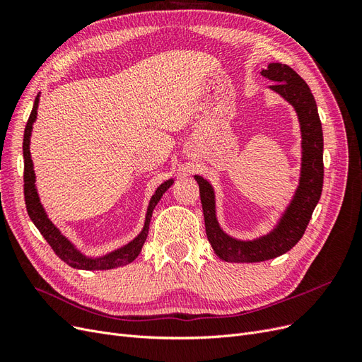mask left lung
Here are the masks:
<instances>
[{"instance_id":"left-lung-1","label":"left lung","mask_w":362,"mask_h":362,"mask_svg":"<svg viewBox=\"0 0 362 362\" xmlns=\"http://www.w3.org/2000/svg\"><path fill=\"white\" fill-rule=\"evenodd\" d=\"M261 74L275 81L270 89L294 107L302 131V170L299 187L278 226L254 242H240L226 235L216 218L214 192L196 175L204 210L205 233L216 255L229 262H259L288 252L302 238L323 189V131L317 104L308 84L287 64L270 63Z\"/></svg>"}]
</instances>
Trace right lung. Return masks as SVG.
<instances>
[{"label": "right lung", "instance_id": "right-lung-1", "mask_svg": "<svg viewBox=\"0 0 362 362\" xmlns=\"http://www.w3.org/2000/svg\"><path fill=\"white\" fill-rule=\"evenodd\" d=\"M37 105H39V95L35 100V105H33V110L30 113V117L27 120L25 131H24V141H23V151H24V198H25V205H27V211L28 216L33 221V223L36 225V228L43 235V238L47 240L51 249L56 252V255L69 264L74 269H81V270H108V269H115L129 264L131 261H134L137 255L140 254L141 246L146 242L148 231H149V222L152 217V211H154L156 205L161 199L163 193L166 192L170 185L172 180L163 182L160 187L156 190L154 196L151 198L149 206H148V213H146V221H145V228L133 242L128 243L127 246L120 247L112 254H108L101 258H87L84 257L81 252L76 250L74 245L69 242L66 237H63L60 234L59 229L52 225V222L47 217L45 211L40 205L39 196L36 192V185H35V170H33V161L30 156V136H31V129H33V122L36 120L37 115Z\"/></svg>", "mask_w": 362, "mask_h": 362}]
</instances>
